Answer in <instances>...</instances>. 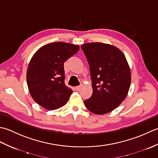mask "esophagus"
<instances>
[{
    "label": "esophagus",
    "instance_id": "1",
    "mask_svg": "<svg viewBox=\"0 0 158 158\" xmlns=\"http://www.w3.org/2000/svg\"><path fill=\"white\" fill-rule=\"evenodd\" d=\"M80 89H81V86H78L76 87V91H79Z\"/></svg>",
    "mask_w": 158,
    "mask_h": 158
}]
</instances>
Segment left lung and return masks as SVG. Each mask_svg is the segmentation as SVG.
<instances>
[{"instance_id": "left-lung-1", "label": "left lung", "mask_w": 158, "mask_h": 158, "mask_svg": "<svg viewBox=\"0 0 158 158\" xmlns=\"http://www.w3.org/2000/svg\"><path fill=\"white\" fill-rule=\"evenodd\" d=\"M81 48L91 72L93 94L84 101L89 111L104 114L114 110L127 97L131 71L123 52L113 45L87 43Z\"/></svg>"}]
</instances>
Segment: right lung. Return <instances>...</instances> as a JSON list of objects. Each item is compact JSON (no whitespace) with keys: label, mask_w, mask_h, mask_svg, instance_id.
<instances>
[{"label":"right lung","mask_w":158,"mask_h":158,"mask_svg":"<svg viewBox=\"0 0 158 158\" xmlns=\"http://www.w3.org/2000/svg\"><path fill=\"white\" fill-rule=\"evenodd\" d=\"M80 47L54 42L38 49L28 64L27 82L33 100L47 110H56L68 101L72 90L65 85L64 63L78 52Z\"/></svg>","instance_id":"add662e5"}]
</instances>
